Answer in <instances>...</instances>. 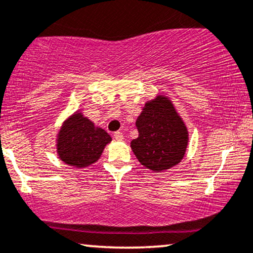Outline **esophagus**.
<instances>
[{
    "label": "esophagus",
    "mask_w": 253,
    "mask_h": 253,
    "mask_svg": "<svg viewBox=\"0 0 253 253\" xmlns=\"http://www.w3.org/2000/svg\"><path fill=\"white\" fill-rule=\"evenodd\" d=\"M113 135L117 140H120V141H121V140H124V135H123V133H121V132H114Z\"/></svg>",
    "instance_id": "obj_1"
}]
</instances>
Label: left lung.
Instances as JSON below:
<instances>
[{
    "instance_id": "obj_1",
    "label": "left lung",
    "mask_w": 253,
    "mask_h": 253,
    "mask_svg": "<svg viewBox=\"0 0 253 253\" xmlns=\"http://www.w3.org/2000/svg\"><path fill=\"white\" fill-rule=\"evenodd\" d=\"M135 125L139 136L130 147L142 166L162 171L183 159L188 130L168 98L159 95L146 103Z\"/></svg>"
}]
</instances>
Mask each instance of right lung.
Masks as SVG:
<instances>
[{"instance_id": "obj_1", "label": "right lung", "mask_w": 253, "mask_h": 253, "mask_svg": "<svg viewBox=\"0 0 253 253\" xmlns=\"http://www.w3.org/2000/svg\"><path fill=\"white\" fill-rule=\"evenodd\" d=\"M111 136L103 128L94 127L82 113L73 114L64 124L57 140V152L66 165L87 167L100 158Z\"/></svg>"}]
</instances>
